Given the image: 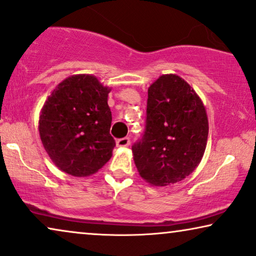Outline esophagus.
Returning a JSON list of instances; mask_svg holds the SVG:
<instances>
[{
  "instance_id": "obj_1",
  "label": "esophagus",
  "mask_w": 256,
  "mask_h": 256,
  "mask_svg": "<svg viewBox=\"0 0 256 256\" xmlns=\"http://www.w3.org/2000/svg\"><path fill=\"white\" fill-rule=\"evenodd\" d=\"M130 138L125 137V138H120L117 140V146L118 148H128L130 145Z\"/></svg>"
}]
</instances>
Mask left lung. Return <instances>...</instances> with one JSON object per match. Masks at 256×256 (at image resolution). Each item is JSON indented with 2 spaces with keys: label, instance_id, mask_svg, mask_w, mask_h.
Segmentation results:
<instances>
[{
  "label": "left lung",
  "instance_id": "8db88e82",
  "mask_svg": "<svg viewBox=\"0 0 256 256\" xmlns=\"http://www.w3.org/2000/svg\"><path fill=\"white\" fill-rule=\"evenodd\" d=\"M146 126L132 146L139 174L153 186L188 176L202 162L208 118L202 100L178 74H162L150 85Z\"/></svg>",
  "mask_w": 256,
  "mask_h": 256
}]
</instances>
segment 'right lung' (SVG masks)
<instances>
[{
  "label": "right lung",
  "instance_id": "obj_1",
  "mask_svg": "<svg viewBox=\"0 0 256 256\" xmlns=\"http://www.w3.org/2000/svg\"><path fill=\"white\" fill-rule=\"evenodd\" d=\"M110 91L92 74H74L48 97L40 114V137L60 171L88 176L110 160L116 146L110 134Z\"/></svg>",
  "mask_w": 256,
  "mask_h": 256
}]
</instances>
